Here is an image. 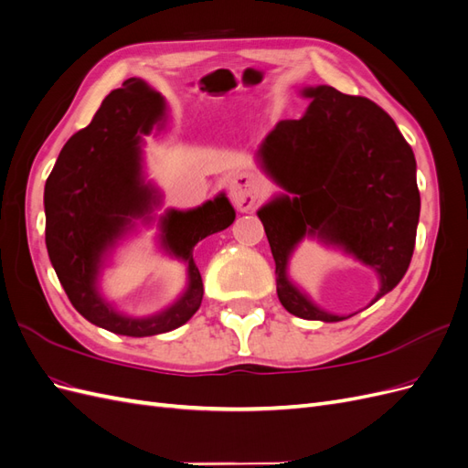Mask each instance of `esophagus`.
<instances>
[{
    "label": "esophagus",
    "instance_id": "esophagus-1",
    "mask_svg": "<svg viewBox=\"0 0 468 468\" xmlns=\"http://www.w3.org/2000/svg\"><path fill=\"white\" fill-rule=\"evenodd\" d=\"M229 193L234 207L238 210L248 212L256 207L258 199L261 197V183L251 174H236L229 183Z\"/></svg>",
    "mask_w": 468,
    "mask_h": 468
}]
</instances>
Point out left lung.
<instances>
[{"label": "left lung", "instance_id": "left-lung-1", "mask_svg": "<svg viewBox=\"0 0 468 468\" xmlns=\"http://www.w3.org/2000/svg\"><path fill=\"white\" fill-rule=\"evenodd\" d=\"M299 121H281L258 150V164L285 193L258 210L271 246L277 294L291 314L339 322L287 277L306 236L337 246L375 269L377 303L399 285L416 246L420 191L416 158L399 126L371 99L330 86L306 88ZM371 303V304H373Z\"/></svg>", "mask_w": 468, "mask_h": 468}]
</instances>
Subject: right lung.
<instances>
[{
  "mask_svg": "<svg viewBox=\"0 0 468 468\" xmlns=\"http://www.w3.org/2000/svg\"><path fill=\"white\" fill-rule=\"evenodd\" d=\"M165 121V101L136 78L112 90L93 121L64 144L45 186L47 250L69 303L91 324L112 334L144 337L186 324L203 301V279L193 261L199 239L234 222L236 210L220 193L193 210H167L160 218V242L187 261L189 287L160 314L131 318L117 313L97 291L107 251L136 218L150 220L160 195L143 177V134Z\"/></svg>",
  "mask_w": 468,
  "mask_h": 468,
  "instance_id": "right-lung-1",
  "label": "right lung"
}]
</instances>
